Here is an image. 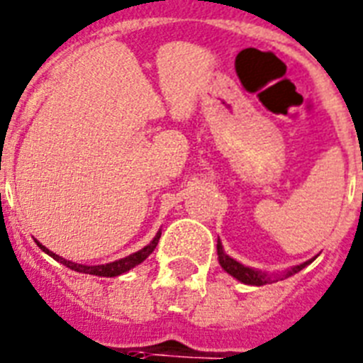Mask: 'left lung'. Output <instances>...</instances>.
Masks as SVG:
<instances>
[{"label":"left lung","instance_id":"8db88e82","mask_svg":"<svg viewBox=\"0 0 363 363\" xmlns=\"http://www.w3.org/2000/svg\"><path fill=\"white\" fill-rule=\"evenodd\" d=\"M216 248H218V261H220V264H222V268L225 270V272L231 274L233 278H237L238 281H242V284L257 285V287L259 285L274 284V281H278V278H281V279L289 278V276H293V274L300 272L302 268L308 267V264L313 261V259H311V261H306V263H302V264H296V267H293L291 270L284 272L281 276H272V278H270L268 274L259 272V270H253V268H250V267H244L242 263H238V261H235L233 257H229L228 253L223 252L222 242H220V240H218Z\"/></svg>","mask_w":363,"mask_h":363}]
</instances>
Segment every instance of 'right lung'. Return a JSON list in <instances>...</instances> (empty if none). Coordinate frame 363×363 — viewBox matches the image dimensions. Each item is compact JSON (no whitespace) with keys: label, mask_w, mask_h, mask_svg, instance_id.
I'll list each match as a JSON object with an SVG mask.
<instances>
[{"label":"right lung","mask_w":363,"mask_h":363,"mask_svg":"<svg viewBox=\"0 0 363 363\" xmlns=\"http://www.w3.org/2000/svg\"><path fill=\"white\" fill-rule=\"evenodd\" d=\"M160 235L162 233L158 231L156 233V237L152 238L151 244H147L145 248H141L140 252L132 253V255H126V257L119 259V261H113V263H108V264H96V267H87V264H79V263H72V261H67V259L59 257V255H55L54 252H50L48 248H44L43 244L37 242V246L40 250H43L44 253H48L50 257H54L57 263L65 264V267H69L70 270H76V272H82V274H93V276H100V278H115V276H119V274H125L128 272L130 268H134L135 264L143 263L149 255H151L152 252H155L156 244H158V240H160Z\"/></svg>","instance_id":"1"}]
</instances>
